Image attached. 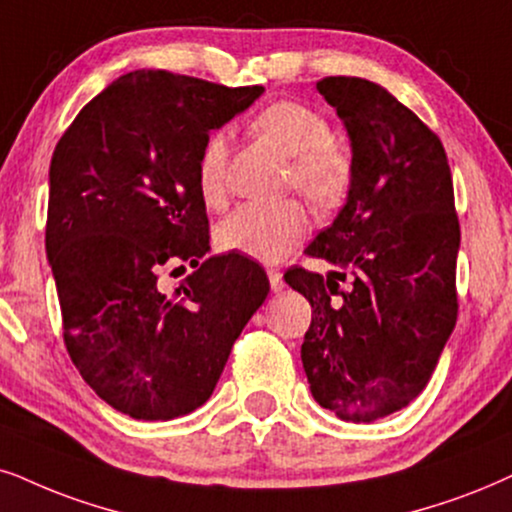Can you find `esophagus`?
Wrapping results in <instances>:
<instances>
[{"label":"esophagus","mask_w":512,"mask_h":512,"mask_svg":"<svg viewBox=\"0 0 512 512\" xmlns=\"http://www.w3.org/2000/svg\"><path fill=\"white\" fill-rule=\"evenodd\" d=\"M267 276H269V286L274 293H281V290L286 288V283H283V274L278 269H269Z\"/></svg>","instance_id":"34e87169"}]
</instances>
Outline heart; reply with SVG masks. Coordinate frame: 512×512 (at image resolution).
<instances>
[{
    "mask_svg": "<svg viewBox=\"0 0 512 512\" xmlns=\"http://www.w3.org/2000/svg\"><path fill=\"white\" fill-rule=\"evenodd\" d=\"M257 132L290 155V184L316 208H333L352 184V158L331 141V125L319 111L297 101H278L257 113ZM229 137L222 129L205 139L198 160L200 198L217 208L226 196ZM309 231L307 212L297 200L248 203L217 226V245L260 262H281L293 255Z\"/></svg>",
    "mask_w": 512,
    "mask_h": 512,
    "instance_id": "heart-1",
    "label": "heart"
}]
</instances>
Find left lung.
<instances>
[{
  "label": "left lung",
  "mask_w": 512,
  "mask_h": 512,
  "mask_svg": "<svg viewBox=\"0 0 512 512\" xmlns=\"http://www.w3.org/2000/svg\"><path fill=\"white\" fill-rule=\"evenodd\" d=\"M316 89L349 134L352 184L304 250L333 271L293 267L286 283L312 304L302 366L314 399L373 423L425 390L456 326L454 181L437 134L385 87L323 77Z\"/></svg>",
  "instance_id": "8db88e82"
}]
</instances>
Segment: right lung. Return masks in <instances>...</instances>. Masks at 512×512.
<instances>
[{"label": "right lung", "mask_w": 512, "mask_h": 512, "mask_svg": "<svg viewBox=\"0 0 512 512\" xmlns=\"http://www.w3.org/2000/svg\"><path fill=\"white\" fill-rule=\"evenodd\" d=\"M264 87L134 70L77 113L49 167L47 255L77 371L115 411L170 420L210 399L269 293L257 262L208 257L198 160L212 129ZM194 274L174 294L163 266ZM184 269V267H179Z\"/></svg>", "instance_id": "add662e5"}]
</instances>
